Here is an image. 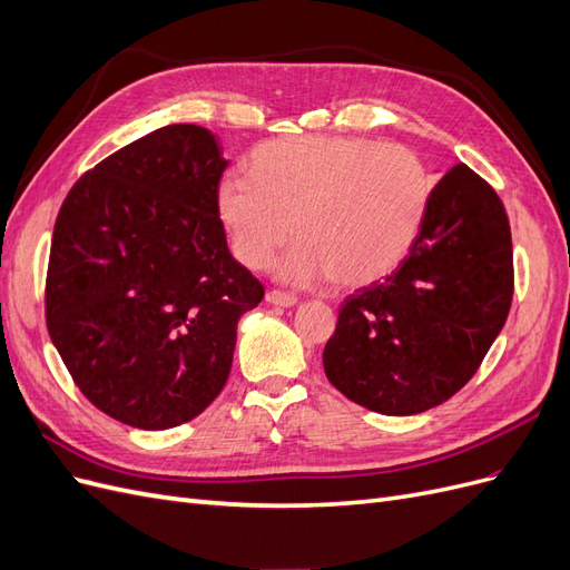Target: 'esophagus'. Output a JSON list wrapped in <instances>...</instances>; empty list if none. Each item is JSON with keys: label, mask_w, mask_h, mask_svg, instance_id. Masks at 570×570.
Wrapping results in <instances>:
<instances>
[{"label": "esophagus", "mask_w": 570, "mask_h": 570, "mask_svg": "<svg viewBox=\"0 0 570 570\" xmlns=\"http://www.w3.org/2000/svg\"><path fill=\"white\" fill-rule=\"evenodd\" d=\"M266 302L275 304V306H295L297 297L289 295V292H283V289H268L266 292Z\"/></svg>", "instance_id": "esophagus-1"}]
</instances>
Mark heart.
Here are the masks:
<instances>
[{
    "instance_id": "heart-1",
    "label": "heart",
    "mask_w": 570,
    "mask_h": 570,
    "mask_svg": "<svg viewBox=\"0 0 570 570\" xmlns=\"http://www.w3.org/2000/svg\"><path fill=\"white\" fill-rule=\"evenodd\" d=\"M249 176L218 185L235 256L262 271L295 237L283 278L368 285L400 266L433 197V176L406 145L350 135H295L254 147Z\"/></svg>"
}]
</instances>
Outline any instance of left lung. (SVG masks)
I'll list each match as a JSON object with an SVG mask.
<instances>
[{
  "mask_svg": "<svg viewBox=\"0 0 570 570\" xmlns=\"http://www.w3.org/2000/svg\"><path fill=\"white\" fill-rule=\"evenodd\" d=\"M511 299L504 204L475 170L456 164L433 187L400 268L344 299L323 350L327 381L387 416L440 406L475 375Z\"/></svg>",
  "mask_w": 570,
  "mask_h": 570,
  "instance_id": "left-lung-1",
  "label": "left lung"
}]
</instances>
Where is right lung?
I'll return each instance as SVG.
<instances>
[{
  "label": "right lung",
  "instance_id": "add662e5",
  "mask_svg": "<svg viewBox=\"0 0 570 570\" xmlns=\"http://www.w3.org/2000/svg\"><path fill=\"white\" fill-rule=\"evenodd\" d=\"M226 166L206 128L164 126L80 176L59 209L47 331L78 390L126 425L199 416L228 381L239 316L264 299L218 216Z\"/></svg>",
  "mask_w": 570,
  "mask_h": 570
}]
</instances>
